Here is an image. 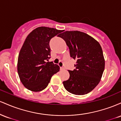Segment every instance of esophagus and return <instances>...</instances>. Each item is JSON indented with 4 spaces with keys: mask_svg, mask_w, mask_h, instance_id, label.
Instances as JSON below:
<instances>
[{
    "mask_svg": "<svg viewBox=\"0 0 121 121\" xmlns=\"http://www.w3.org/2000/svg\"><path fill=\"white\" fill-rule=\"evenodd\" d=\"M60 70H65V68H63V67H60Z\"/></svg>",
    "mask_w": 121,
    "mask_h": 121,
    "instance_id": "34e87169",
    "label": "esophagus"
}]
</instances>
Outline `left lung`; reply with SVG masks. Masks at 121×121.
Listing matches in <instances>:
<instances>
[{
  "instance_id": "8db88e82",
  "label": "left lung",
  "mask_w": 121,
  "mask_h": 121,
  "mask_svg": "<svg viewBox=\"0 0 121 121\" xmlns=\"http://www.w3.org/2000/svg\"><path fill=\"white\" fill-rule=\"evenodd\" d=\"M59 37L65 40L70 55L76 60V69L68 70L70 77L63 82L65 89L76 95H84L101 81L105 59L99 43L89 35L78 30L65 31Z\"/></svg>"
}]
</instances>
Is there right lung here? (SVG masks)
Instances as JSON below:
<instances>
[{
	"label": "right lung",
	"mask_w": 121,
	"mask_h": 121,
	"mask_svg": "<svg viewBox=\"0 0 121 121\" xmlns=\"http://www.w3.org/2000/svg\"><path fill=\"white\" fill-rule=\"evenodd\" d=\"M62 32L53 28L40 27L25 40L18 56L17 72L22 83L30 91L44 90L53 75L60 70L59 65L46 61L51 56L50 40Z\"/></svg>",
	"instance_id": "obj_1"
}]
</instances>
